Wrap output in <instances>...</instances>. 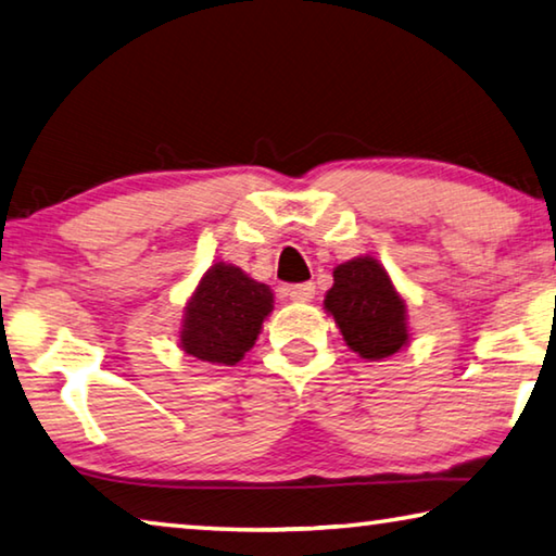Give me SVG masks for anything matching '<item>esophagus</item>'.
<instances>
[{
    "mask_svg": "<svg viewBox=\"0 0 556 556\" xmlns=\"http://www.w3.org/2000/svg\"><path fill=\"white\" fill-rule=\"evenodd\" d=\"M314 294H316L314 281H304V285L287 287V296L292 299V302H312Z\"/></svg>",
    "mask_w": 556,
    "mask_h": 556,
    "instance_id": "34e87169",
    "label": "esophagus"
}]
</instances>
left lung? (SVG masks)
Segmentation results:
<instances>
[{
	"label": "left lung",
	"instance_id": "obj_1",
	"mask_svg": "<svg viewBox=\"0 0 556 556\" xmlns=\"http://www.w3.org/2000/svg\"><path fill=\"white\" fill-rule=\"evenodd\" d=\"M324 309L337 321L346 346L361 358L381 361L408 346V304L371 254L333 269Z\"/></svg>",
	"mask_w": 556,
	"mask_h": 556
}]
</instances>
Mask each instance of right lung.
I'll return each mask as SVG.
<instances>
[{
	"label": "right lung",
	"instance_id": "right-lung-1",
	"mask_svg": "<svg viewBox=\"0 0 556 556\" xmlns=\"http://www.w3.org/2000/svg\"><path fill=\"white\" fill-rule=\"evenodd\" d=\"M275 294L240 267L215 262L185 304L180 349L205 364L235 366L257 341Z\"/></svg>",
	"mask_w": 556,
	"mask_h": 556
}]
</instances>
